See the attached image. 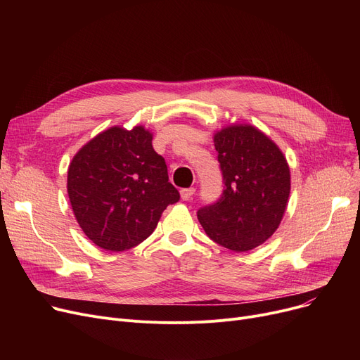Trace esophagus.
Instances as JSON below:
<instances>
[{"label": "esophagus", "mask_w": 360, "mask_h": 360, "mask_svg": "<svg viewBox=\"0 0 360 360\" xmlns=\"http://www.w3.org/2000/svg\"><path fill=\"white\" fill-rule=\"evenodd\" d=\"M194 193H195L194 188H184V190H181V198H182L184 201L191 200V197L194 195Z\"/></svg>", "instance_id": "obj_1"}]
</instances>
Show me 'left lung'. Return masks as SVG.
I'll use <instances>...</instances> for the list:
<instances>
[{"label": "left lung", "mask_w": 360, "mask_h": 360, "mask_svg": "<svg viewBox=\"0 0 360 360\" xmlns=\"http://www.w3.org/2000/svg\"><path fill=\"white\" fill-rule=\"evenodd\" d=\"M213 139L224 190L197 216L216 243L247 252L277 231L290 194V169L277 144L252 125L224 127Z\"/></svg>", "instance_id": "1"}]
</instances>
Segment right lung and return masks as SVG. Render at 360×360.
<instances>
[{
	"instance_id": "1",
	"label": "right lung",
	"mask_w": 360,
	"mask_h": 360,
	"mask_svg": "<svg viewBox=\"0 0 360 360\" xmlns=\"http://www.w3.org/2000/svg\"><path fill=\"white\" fill-rule=\"evenodd\" d=\"M141 125L110 127L84 144L68 166L67 191L75 219L98 247L120 252L156 229L163 210L179 201L165 159Z\"/></svg>"
}]
</instances>
